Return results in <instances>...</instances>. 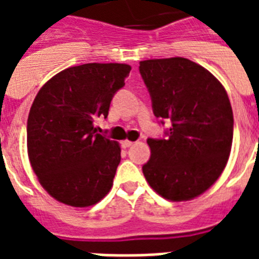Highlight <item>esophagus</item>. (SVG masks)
I'll return each mask as SVG.
<instances>
[{
	"instance_id": "1",
	"label": "esophagus",
	"mask_w": 259,
	"mask_h": 259,
	"mask_svg": "<svg viewBox=\"0 0 259 259\" xmlns=\"http://www.w3.org/2000/svg\"><path fill=\"white\" fill-rule=\"evenodd\" d=\"M134 142L133 141H129V140H125V141H122V146L123 148H130V146L133 145Z\"/></svg>"
}]
</instances>
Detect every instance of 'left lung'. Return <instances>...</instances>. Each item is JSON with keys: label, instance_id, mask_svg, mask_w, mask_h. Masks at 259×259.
Wrapping results in <instances>:
<instances>
[{"label": "left lung", "instance_id": "8db88e82", "mask_svg": "<svg viewBox=\"0 0 259 259\" xmlns=\"http://www.w3.org/2000/svg\"><path fill=\"white\" fill-rule=\"evenodd\" d=\"M153 114L165 138H148L150 160L142 172L152 188L172 201L205 192L225 169L234 117L225 87L204 67L185 58L140 62Z\"/></svg>", "mask_w": 259, "mask_h": 259}]
</instances>
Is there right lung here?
I'll return each instance as SVG.
<instances>
[{
	"label": "right lung",
	"instance_id": "1",
	"mask_svg": "<svg viewBox=\"0 0 259 259\" xmlns=\"http://www.w3.org/2000/svg\"><path fill=\"white\" fill-rule=\"evenodd\" d=\"M132 67L89 63L70 67L40 89L30 107L26 144L32 169L51 196L72 207H89L109 193L121 148L97 133L114 94Z\"/></svg>",
	"mask_w": 259,
	"mask_h": 259
}]
</instances>
